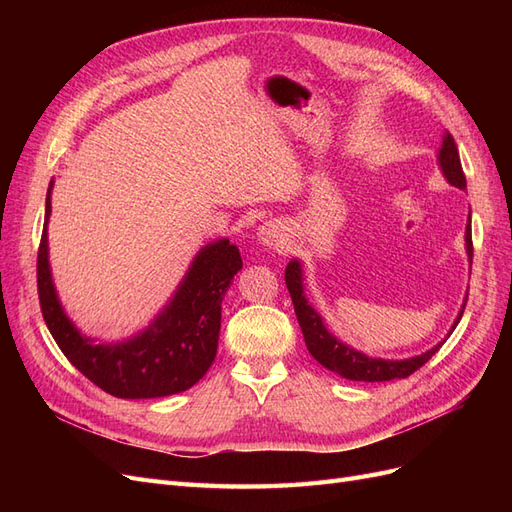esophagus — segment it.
I'll list each match as a JSON object with an SVG mask.
<instances>
[{"mask_svg":"<svg viewBox=\"0 0 512 512\" xmlns=\"http://www.w3.org/2000/svg\"><path fill=\"white\" fill-rule=\"evenodd\" d=\"M258 237H260L262 243H267V245H280L282 237H284L282 235V226H277L275 222H267L265 226L260 228Z\"/></svg>","mask_w":512,"mask_h":512,"instance_id":"34e87169","label":"esophagus"}]
</instances>
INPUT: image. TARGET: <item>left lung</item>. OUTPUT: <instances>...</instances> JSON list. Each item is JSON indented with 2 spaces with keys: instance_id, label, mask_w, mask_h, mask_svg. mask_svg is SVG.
Here are the masks:
<instances>
[{
  "instance_id": "obj_1",
  "label": "left lung",
  "mask_w": 512,
  "mask_h": 512,
  "mask_svg": "<svg viewBox=\"0 0 512 512\" xmlns=\"http://www.w3.org/2000/svg\"><path fill=\"white\" fill-rule=\"evenodd\" d=\"M440 166L444 170L448 183H453V185H457V188L466 190V175H463L459 151H457L455 138L451 132L444 134L442 149H440ZM466 245H468V254L472 260L474 247H472V226L470 224L466 228ZM286 286L290 292V299L294 303V314H297L307 350L312 352V356L320 365L335 371V374H339L346 380L386 382L393 378H408L414 374L416 369H421L431 359V356L442 348V344H438L436 348L423 352L421 356H412V359H406V361L369 359V356L356 352L354 348H348L346 344L337 342V337H333L327 331V327L322 324V318L314 312L312 305H307L305 294H303V284H301V265L297 260H292L286 267ZM463 309H461L457 322L463 316Z\"/></svg>"
}]
</instances>
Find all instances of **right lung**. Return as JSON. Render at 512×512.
Wrapping results in <instances>:
<instances>
[{
    "label": "right lung",
    "mask_w": 512,
    "mask_h": 512,
    "mask_svg": "<svg viewBox=\"0 0 512 512\" xmlns=\"http://www.w3.org/2000/svg\"><path fill=\"white\" fill-rule=\"evenodd\" d=\"M49 194L46 220L51 213ZM241 267L237 245H230L228 239L207 245L175 299L145 333L117 346H94L61 312L46 258L44 222L36 267L38 299L59 350L98 389L121 399L166 397L188 391L207 374L218 352L222 299Z\"/></svg>",
    "instance_id": "right-lung-1"
}]
</instances>
